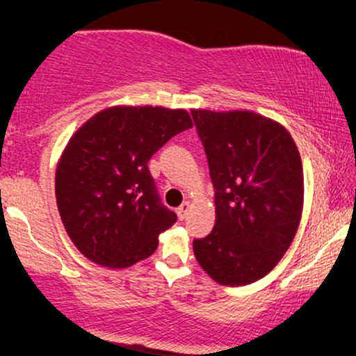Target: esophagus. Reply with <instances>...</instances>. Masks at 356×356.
<instances>
[{
  "instance_id": "1",
  "label": "esophagus",
  "mask_w": 356,
  "mask_h": 356,
  "mask_svg": "<svg viewBox=\"0 0 356 356\" xmlns=\"http://www.w3.org/2000/svg\"><path fill=\"white\" fill-rule=\"evenodd\" d=\"M189 209H191V204H189V202H183L181 206H179V207L177 209V213H178V218H179V220H184V218L188 217Z\"/></svg>"
}]
</instances>
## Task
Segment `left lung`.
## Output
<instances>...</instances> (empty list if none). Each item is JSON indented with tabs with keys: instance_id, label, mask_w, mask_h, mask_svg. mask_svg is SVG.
<instances>
[{
	"instance_id": "left-lung-1",
	"label": "left lung",
	"mask_w": 356,
	"mask_h": 356,
	"mask_svg": "<svg viewBox=\"0 0 356 356\" xmlns=\"http://www.w3.org/2000/svg\"><path fill=\"white\" fill-rule=\"evenodd\" d=\"M216 189V225L193 241L199 266L222 285L262 279L277 266L303 212V165L277 121L248 110H191Z\"/></svg>"
}]
</instances>
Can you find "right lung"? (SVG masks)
<instances>
[{"label":"right lung","instance_id":"right-lung-1","mask_svg":"<svg viewBox=\"0 0 356 356\" xmlns=\"http://www.w3.org/2000/svg\"><path fill=\"white\" fill-rule=\"evenodd\" d=\"M189 128L186 110L121 105L99 111L72 134L58 162L55 193L63 225L87 259L124 269L157 250L177 213L160 201L147 163Z\"/></svg>","mask_w":356,"mask_h":356}]
</instances>
